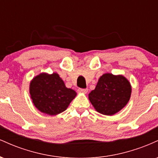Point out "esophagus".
Segmentation results:
<instances>
[{
	"instance_id": "34e87169",
	"label": "esophagus",
	"mask_w": 158,
	"mask_h": 158,
	"mask_svg": "<svg viewBox=\"0 0 158 158\" xmlns=\"http://www.w3.org/2000/svg\"><path fill=\"white\" fill-rule=\"evenodd\" d=\"M88 89H82V88H79V90H78V91L79 92V93H82V94H87L88 93Z\"/></svg>"
}]
</instances>
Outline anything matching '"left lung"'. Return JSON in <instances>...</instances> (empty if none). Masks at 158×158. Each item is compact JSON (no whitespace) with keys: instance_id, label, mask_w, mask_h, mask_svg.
<instances>
[{"instance_id":"8db88e82","label":"left lung","mask_w":158,"mask_h":158,"mask_svg":"<svg viewBox=\"0 0 158 158\" xmlns=\"http://www.w3.org/2000/svg\"><path fill=\"white\" fill-rule=\"evenodd\" d=\"M131 94V84L126 77L105 73L99 79L95 89L88 94V98L97 112L111 116L126 106Z\"/></svg>"}]
</instances>
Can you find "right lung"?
Instances as JSON below:
<instances>
[{
  "label": "right lung",
  "instance_id": "right-lung-1",
  "mask_svg": "<svg viewBox=\"0 0 158 158\" xmlns=\"http://www.w3.org/2000/svg\"><path fill=\"white\" fill-rule=\"evenodd\" d=\"M30 94L35 108L51 116L64 111L77 96L56 73H41L34 77L30 81Z\"/></svg>",
  "mask_w": 158,
  "mask_h": 158
}]
</instances>
